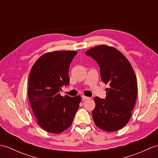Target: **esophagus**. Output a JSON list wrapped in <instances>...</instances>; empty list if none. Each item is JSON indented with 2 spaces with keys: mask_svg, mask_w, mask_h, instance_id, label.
I'll return each mask as SVG.
<instances>
[{
  "mask_svg": "<svg viewBox=\"0 0 158 158\" xmlns=\"http://www.w3.org/2000/svg\"><path fill=\"white\" fill-rule=\"evenodd\" d=\"M81 97H82L83 100H85V99H90V98H90V97L85 96H84V95H83Z\"/></svg>",
  "mask_w": 158,
  "mask_h": 158,
  "instance_id": "34e87169",
  "label": "esophagus"
}]
</instances>
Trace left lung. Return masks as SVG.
<instances>
[{"mask_svg": "<svg viewBox=\"0 0 158 158\" xmlns=\"http://www.w3.org/2000/svg\"><path fill=\"white\" fill-rule=\"evenodd\" d=\"M85 54L98 64L102 81L110 86L106 89L105 99L94 98V122L106 132L122 129L129 122L135 105L137 81L135 71L126 57L113 47L98 45L88 49Z\"/></svg>", "mask_w": 158, "mask_h": 158, "instance_id": "1", "label": "left lung"}]
</instances>
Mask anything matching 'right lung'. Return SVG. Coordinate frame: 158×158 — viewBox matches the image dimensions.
<instances>
[{
    "label": "right lung",
    "instance_id": "1",
    "mask_svg": "<svg viewBox=\"0 0 158 158\" xmlns=\"http://www.w3.org/2000/svg\"><path fill=\"white\" fill-rule=\"evenodd\" d=\"M77 52L56 51L41 56L28 77V98L37 123L47 132L60 134L71 126L81 96L60 95L70 82L69 70Z\"/></svg>",
    "mask_w": 158,
    "mask_h": 158
}]
</instances>
